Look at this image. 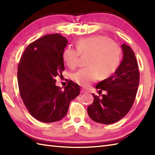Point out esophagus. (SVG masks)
<instances>
[{
  "label": "esophagus",
  "instance_id": "1",
  "mask_svg": "<svg viewBox=\"0 0 155 155\" xmlns=\"http://www.w3.org/2000/svg\"><path fill=\"white\" fill-rule=\"evenodd\" d=\"M87 92V91L85 90V89H84V88H81V93H86Z\"/></svg>",
  "mask_w": 155,
  "mask_h": 155
}]
</instances>
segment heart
I'll use <instances>...</instances> for the list:
<instances>
[{
  "label": "heart",
  "instance_id": "b5f03b06",
  "mask_svg": "<svg viewBox=\"0 0 155 155\" xmlns=\"http://www.w3.org/2000/svg\"><path fill=\"white\" fill-rule=\"evenodd\" d=\"M77 49L66 48L62 58L68 67L74 69L79 64L80 55H88L87 67L72 74V78L80 86L87 87L98 78L104 79L113 74L120 64L121 48L118 44L105 36L82 38L77 42Z\"/></svg>",
  "mask_w": 155,
  "mask_h": 155
}]
</instances>
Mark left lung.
Masks as SVG:
<instances>
[{
	"label": "left lung",
	"instance_id": "obj_1",
	"mask_svg": "<svg viewBox=\"0 0 155 155\" xmlns=\"http://www.w3.org/2000/svg\"><path fill=\"white\" fill-rule=\"evenodd\" d=\"M123 58L114 74L98 83L96 88L105 91L99 97L94 94L93 104L87 108L88 116L98 123L110 124L126 115L135 100L140 73L134 52L129 46L122 45Z\"/></svg>",
	"mask_w": 155,
	"mask_h": 155
}]
</instances>
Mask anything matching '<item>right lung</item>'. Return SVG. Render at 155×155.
Segmentation results:
<instances>
[{
    "mask_svg": "<svg viewBox=\"0 0 155 155\" xmlns=\"http://www.w3.org/2000/svg\"><path fill=\"white\" fill-rule=\"evenodd\" d=\"M67 39L59 34L47 35L26 48L18 65L20 94L32 117L42 123H53L67 114L71 101L80 94L79 85L68 81L56 86L64 66L62 53Z\"/></svg>",
    "mask_w": 155,
    "mask_h": 155,
    "instance_id": "add662e5",
    "label": "right lung"
}]
</instances>
